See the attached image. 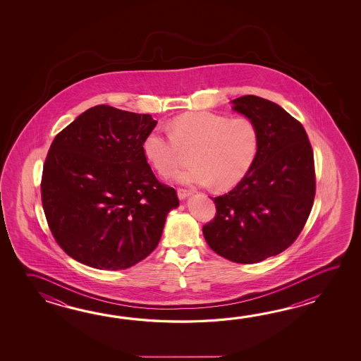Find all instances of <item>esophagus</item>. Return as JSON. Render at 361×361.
I'll return each mask as SVG.
<instances>
[{
  "label": "esophagus",
  "mask_w": 361,
  "mask_h": 361,
  "mask_svg": "<svg viewBox=\"0 0 361 361\" xmlns=\"http://www.w3.org/2000/svg\"><path fill=\"white\" fill-rule=\"evenodd\" d=\"M193 192L191 190H185V188H178V197L180 200H184L188 196H191Z\"/></svg>",
  "instance_id": "obj_1"
}]
</instances>
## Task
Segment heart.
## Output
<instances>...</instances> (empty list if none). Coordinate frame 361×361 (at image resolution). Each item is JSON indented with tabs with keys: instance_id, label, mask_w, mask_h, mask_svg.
<instances>
[{
	"instance_id": "b5f03b06",
	"label": "heart",
	"mask_w": 361,
	"mask_h": 361,
	"mask_svg": "<svg viewBox=\"0 0 361 361\" xmlns=\"http://www.w3.org/2000/svg\"><path fill=\"white\" fill-rule=\"evenodd\" d=\"M259 149V131L245 116L230 117L207 111L178 116L169 133L154 129L143 143L147 160L161 176L174 173L190 154V166L177 180L193 185H214L224 191L250 171Z\"/></svg>"
}]
</instances>
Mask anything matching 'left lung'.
Masks as SVG:
<instances>
[{
    "instance_id": "1",
    "label": "left lung",
    "mask_w": 361,
    "mask_h": 361,
    "mask_svg": "<svg viewBox=\"0 0 361 361\" xmlns=\"http://www.w3.org/2000/svg\"><path fill=\"white\" fill-rule=\"evenodd\" d=\"M232 103L257 125L259 149L246 177L213 199L216 213L202 232L215 253L250 264L284 252L300 236L314 205V152L302 123L276 103L255 95Z\"/></svg>"
}]
</instances>
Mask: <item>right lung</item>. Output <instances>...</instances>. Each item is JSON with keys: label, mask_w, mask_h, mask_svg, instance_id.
<instances>
[{"label": "right lung", "mask_w": 361, "mask_h": 361, "mask_svg": "<svg viewBox=\"0 0 361 361\" xmlns=\"http://www.w3.org/2000/svg\"><path fill=\"white\" fill-rule=\"evenodd\" d=\"M157 121L95 106L55 137L41 200L58 245L94 269H129L152 253L177 192L159 182L143 143Z\"/></svg>", "instance_id": "obj_1"}]
</instances>
